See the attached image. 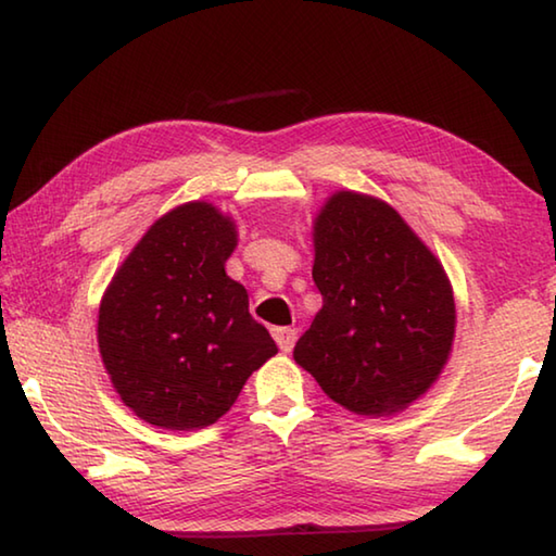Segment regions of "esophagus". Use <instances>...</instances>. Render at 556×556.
Returning <instances> with one entry per match:
<instances>
[{"instance_id":"1","label":"esophagus","mask_w":556,"mask_h":556,"mask_svg":"<svg viewBox=\"0 0 556 556\" xmlns=\"http://www.w3.org/2000/svg\"><path fill=\"white\" fill-rule=\"evenodd\" d=\"M275 341H277V345H279V351L281 353H289L291 348H294V343H296V331L294 328H275Z\"/></svg>"}]
</instances>
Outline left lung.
<instances>
[{"label":"left lung","instance_id":"obj_1","mask_svg":"<svg viewBox=\"0 0 556 556\" xmlns=\"http://www.w3.org/2000/svg\"><path fill=\"white\" fill-rule=\"evenodd\" d=\"M314 248L324 306L294 361L351 412L404 409L439 378L454 341L444 267L397 211L353 191L328 199Z\"/></svg>","mask_w":556,"mask_h":556}]
</instances>
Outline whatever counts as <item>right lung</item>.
Wrapping results in <instances>:
<instances>
[{
    "label": "right lung",
    "instance_id": "obj_1",
    "mask_svg": "<svg viewBox=\"0 0 556 556\" xmlns=\"http://www.w3.org/2000/svg\"><path fill=\"white\" fill-rule=\"evenodd\" d=\"M235 225L211 203H186L147 230L100 304L102 363L122 402L164 429H203L277 353L225 275Z\"/></svg>",
    "mask_w": 556,
    "mask_h": 556
}]
</instances>
